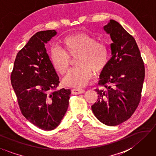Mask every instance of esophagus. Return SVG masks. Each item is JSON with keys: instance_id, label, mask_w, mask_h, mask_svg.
I'll return each mask as SVG.
<instances>
[{"instance_id": "1", "label": "esophagus", "mask_w": 156, "mask_h": 156, "mask_svg": "<svg viewBox=\"0 0 156 156\" xmlns=\"http://www.w3.org/2000/svg\"><path fill=\"white\" fill-rule=\"evenodd\" d=\"M84 92H85V90L83 89H73L72 90V93L73 95H79Z\"/></svg>"}]
</instances>
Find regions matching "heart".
<instances>
[{
    "instance_id": "1",
    "label": "heart",
    "mask_w": 156,
    "mask_h": 156,
    "mask_svg": "<svg viewBox=\"0 0 156 156\" xmlns=\"http://www.w3.org/2000/svg\"><path fill=\"white\" fill-rule=\"evenodd\" d=\"M65 53L53 48L50 54V61L59 74L66 73L69 69L70 58L76 59L77 68L71 70L63 79L67 87L81 88L87 84L93 73L99 75L106 69L109 61V50L107 45L98 42L93 36L79 33L67 36L62 40Z\"/></svg>"
}]
</instances>
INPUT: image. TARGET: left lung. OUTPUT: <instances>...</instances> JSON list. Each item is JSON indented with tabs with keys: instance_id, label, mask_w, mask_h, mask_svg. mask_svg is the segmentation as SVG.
Here are the masks:
<instances>
[{
	"instance_id": "1",
	"label": "left lung",
	"mask_w": 156,
	"mask_h": 156,
	"mask_svg": "<svg viewBox=\"0 0 156 156\" xmlns=\"http://www.w3.org/2000/svg\"><path fill=\"white\" fill-rule=\"evenodd\" d=\"M104 30L110 36L112 57L95 89L98 101L91 106L98 119L115 126L131 117L139 104L145 79V66L134 38L117 21L110 20Z\"/></svg>"
}]
</instances>
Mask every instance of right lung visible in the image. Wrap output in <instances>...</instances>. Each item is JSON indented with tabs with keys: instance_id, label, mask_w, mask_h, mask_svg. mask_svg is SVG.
Masks as SVG:
<instances>
[{
	"instance_id": "1",
	"label": "right lung",
	"mask_w": 156,
	"mask_h": 156,
	"mask_svg": "<svg viewBox=\"0 0 156 156\" xmlns=\"http://www.w3.org/2000/svg\"><path fill=\"white\" fill-rule=\"evenodd\" d=\"M57 33L55 30L35 33L17 54L11 83L21 112L33 125L43 130L55 129L69 106L70 89H56L59 78L45 44Z\"/></svg>"
}]
</instances>
